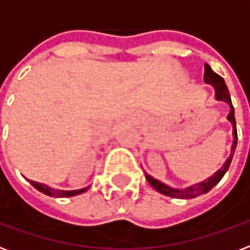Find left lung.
Returning a JSON list of instances; mask_svg holds the SVG:
<instances>
[{
    "label": "left lung",
    "instance_id": "obj_1",
    "mask_svg": "<svg viewBox=\"0 0 250 250\" xmlns=\"http://www.w3.org/2000/svg\"><path fill=\"white\" fill-rule=\"evenodd\" d=\"M204 82L206 84H210L213 85L215 89V99L217 100H222V102H226L229 104L230 107V112L228 115V119L230 120V123L233 125V145H231V152L229 158L226 159V162L224 163V166L217 171V173L210 177L204 182L201 184L193 185L190 188H168L167 185L162 184L159 182L157 179H154L151 175L146 174V179L148 181V184L151 185L152 188H155L157 191H159L161 194H165L167 197H173V198H181V199H190V198H195L198 197L201 194H206L208 191H210L211 188H214L215 185L220 182L222 177L225 175V173L228 171V168L230 166L231 159H233V155H234V151H236V146H237V128H236V119H234V108H233V104H231V99H230V93H229V89L226 87L225 80L217 75L215 72H213V69L210 68L209 64H205V75H204Z\"/></svg>",
    "mask_w": 250,
    "mask_h": 250
}]
</instances>
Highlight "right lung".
Masks as SVG:
<instances>
[{
  "label": "right lung",
  "instance_id": "1",
  "mask_svg": "<svg viewBox=\"0 0 250 250\" xmlns=\"http://www.w3.org/2000/svg\"><path fill=\"white\" fill-rule=\"evenodd\" d=\"M29 181V179H28ZM32 186L35 188H37L41 193L46 194V195H51V197H56V198H65V197H73V195H77V194L84 193L85 190H88V188H80V190H72V191H65V190H56V188H48L46 185L39 184V182H35V181H29Z\"/></svg>",
  "mask_w": 250,
  "mask_h": 250
}]
</instances>
